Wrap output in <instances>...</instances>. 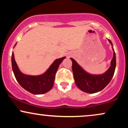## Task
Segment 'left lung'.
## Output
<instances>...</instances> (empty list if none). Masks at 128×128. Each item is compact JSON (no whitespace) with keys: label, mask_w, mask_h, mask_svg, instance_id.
Masks as SVG:
<instances>
[{"label":"left lung","mask_w":128,"mask_h":128,"mask_svg":"<svg viewBox=\"0 0 128 128\" xmlns=\"http://www.w3.org/2000/svg\"><path fill=\"white\" fill-rule=\"evenodd\" d=\"M108 42L112 46L113 57L109 68L103 74H90L86 72L75 60L70 58L72 61V71L75 84L82 92L88 93L99 92L102 90L112 79L116 69V58L112 42L110 40Z\"/></svg>","instance_id":"obj_1"}]
</instances>
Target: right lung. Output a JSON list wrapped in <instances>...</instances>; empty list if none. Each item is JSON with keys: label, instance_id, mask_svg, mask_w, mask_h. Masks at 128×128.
Segmentation results:
<instances>
[{"label": "right lung", "instance_id": "obj_1", "mask_svg": "<svg viewBox=\"0 0 128 128\" xmlns=\"http://www.w3.org/2000/svg\"><path fill=\"white\" fill-rule=\"evenodd\" d=\"M65 58L66 56H64L55 60L49 68L42 74L36 76L28 75L20 71L16 62L14 53L12 52L11 57L12 71L17 81L23 88L34 94H42L52 89L55 80L56 72L61 63Z\"/></svg>", "mask_w": 128, "mask_h": 128}]
</instances>
